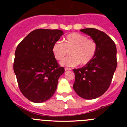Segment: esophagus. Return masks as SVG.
<instances>
[{
  "label": "esophagus",
  "mask_w": 127,
  "mask_h": 127,
  "mask_svg": "<svg viewBox=\"0 0 127 127\" xmlns=\"http://www.w3.org/2000/svg\"><path fill=\"white\" fill-rule=\"evenodd\" d=\"M71 70V69H70V68H65V71H67V70Z\"/></svg>",
  "instance_id": "obj_1"
}]
</instances>
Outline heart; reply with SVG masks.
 Wrapping results in <instances>:
<instances>
[{"instance_id": "heart-1", "label": "heart", "mask_w": 127, "mask_h": 127, "mask_svg": "<svg viewBox=\"0 0 127 127\" xmlns=\"http://www.w3.org/2000/svg\"><path fill=\"white\" fill-rule=\"evenodd\" d=\"M97 49L94 40L88 39L81 33L73 32L66 35L64 42L57 41L52 47V52L58 60H62L70 51L71 56L60 62L65 67H75L78 64L86 65L92 60Z\"/></svg>"}]
</instances>
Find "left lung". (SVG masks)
<instances>
[{"instance_id": "8db88e82", "label": "left lung", "mask_w": 127, "mask_h": 127, "mask_svg": "<svg viewBox=\"0 0 127 127\" xmlns=\"http://www.w3.org/2000/svg\"><path fill=\"white\" fill-rule=\"evenodd\" d=\"M81 32L88 35L96 42L95 57L88 64L73 69L75 81L73 88L79 97L94 99L104 94L109 87L117 66L116 47L114 41L104 32L94 28Z\"/></svg>"}]
</instances>
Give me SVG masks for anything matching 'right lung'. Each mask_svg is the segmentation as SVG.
Wrapping results in <instances>:
<instances>
[{
  "mask_svg": "<svg viewBox=\"0 0 127 127\" xmlns=\"http://www.w3.org/2000/svg\"><path fill=\"white\" fill-rule=\"evenodd\" d=\"M63 34L60 30L36 29L16 48L14 72L21 92L30 101L44 102L55 92L65 70L57 63L52 47Z\"/></svg>",
  "mask_w": 127,
  "mask_h": 127,
  "instance_id": "1",
  "label": "right lung"
}]
</instances>
